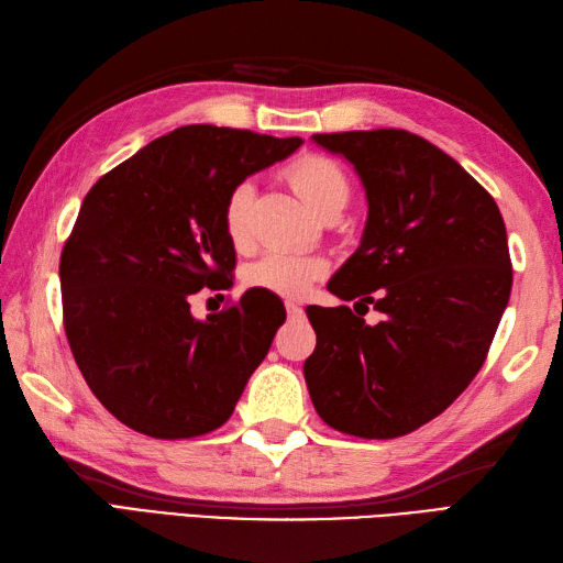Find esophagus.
Here are the masks:
<instances>
[{"mask_svg": "<svg viewBox=\"0 0 563 563\" xmlns=\"http://www.w3.org/2000/svg\"><path fill=\"white\" fill-rule=\"evenodd\" d=\"M285 309H288V317H302V307L297 305L295 300H285Z\"/></svg>", "mask_w": 563, "mask_h": 563, "instance_id": "obj_1", "label": "esophagus"}]
</instances>
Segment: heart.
Listing matches in <instances>:
<instances>
[{
  "label": "heart",
  "instance_id": "obj_1",
  "mask_svg": "<svg viewBox=\"0 0 563 563\" xmlns=\"http://www.w3.org/2000/svg\"><path fill=\"white\" fill-rule=\"evenodd\" d=\"M288 178L307 208L324 214L329 210H343L351 196L349 178L343 169L321 154H307L297 159ZM254 200V186L239 184L224 202V232L234 246H244L249 239V208ZM327 273V261L312 254H290V251H268L246 268V283L251 288L271 290L278 295L297 297L309 290L317 278Z\"/></svg>",
  "mask_w": 563,
  "mask_h": 563
}]
</instances>
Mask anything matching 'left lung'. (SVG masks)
Here are the masks:
<instances>
[{
  "mask_svg": "<svg viewBox=\"0 0 563 563\" xmlns=\"http://www.w3.org/2000/svg\"><path fill=\"white\" fill-rule=\"evenodd\" d=\"M353 164L367 198L361 246L329 290L361 307H307L305 361L321 421L387 440L442 413L479 373L512 285L496 200L445 152L406 130L312 135ZM377 291V296L372 292ZM386 319L364 324L366 305Z\"/></svg>",
  "mask_w": 563,
  "mask_h": 563,
  "instance_id": "1",
  "label": "left lung"
}]
</instances>
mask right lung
Returning a JSON list of instances; mask_svg holds the SVG:
<instances>
[{
    "label": "right lung",
    "mask_w": 563,
    "mask_h": 563,
    "mask_svg": "<svg viewBox=\"0 0 563 563\" xmlns=\"http://www.w3.org/2000/svg\"><path fill=\"white\" fill-rule=\"evenodd\" d=\"M300 137L184 125L118 164L84 198L59 256L65 333L89 389L150 438L206 435L232 416L285 321L251 288L208 319L190 295L232 285L224 202Z\"/></svg>",
    "instance_id": "add662e5"
}]
</instances>
